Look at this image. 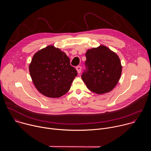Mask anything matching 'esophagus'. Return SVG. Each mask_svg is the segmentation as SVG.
Listing matches in <instances>:
<instances>
[{
    "label": "esophagus",
    "instance_id": "1",
    "mask_svg": "<svg viewBox=\"0 0 151 151\" xmlns=\"http://www.w3.org/2000/svg\"><path fill=\"white\" fill-rule=\"evenodd\" d=\"M76 70H77L78 73H80L81 72V66H76Z\"/></svg>",
    "mask_w": 151,
    "mask_h": 151
}]
</instances>
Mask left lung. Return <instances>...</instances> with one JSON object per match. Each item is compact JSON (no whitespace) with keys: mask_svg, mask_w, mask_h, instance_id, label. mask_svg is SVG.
<instances>
[{"mask_svg":"<svg viewBox=\"0 0 151 151\" xmlns=\"http://www.w3.org/2000/svg\"><path fill=\"white\" fill-rule=\"evenodd\" d=\"M85 56V69L81 78L87 87L98 94L110 92L121 75L122 66L118 56L103 45L88 50Z\"/></svg>","mask_w":151,"mask_h":151,"instance_id":"8db88e82","label":"left lung"}]
</instances>
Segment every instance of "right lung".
Returning a JSON list of instances; mask_svg holds the SVG:
<instances>
[{
	"label": "right lung",
	"instance_id": "right-lung-1",
	"mask_svg": "<svg viewBox=\"0 0 151 151\" xmlns=\"http://www.w3.org/2000/svg\"><path fill=\"white\" fill-rule=\"evenodd\" d=\"M29 72L36 89L51 98L60 97L67 93L78 75L66 54L51 45L34 55Z\"/></svg>",
	"mask_w": 151,
	"mask_h": 151
}]
</instances>
